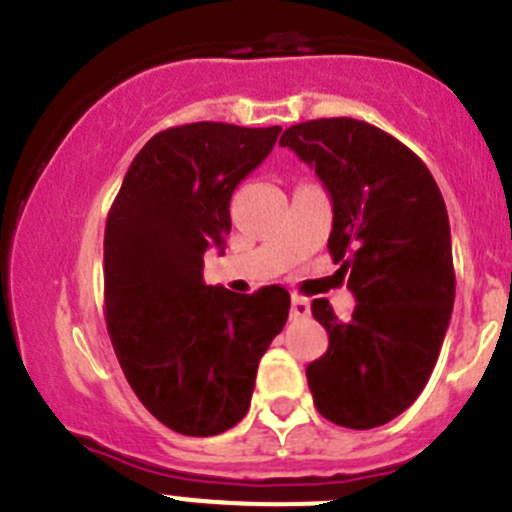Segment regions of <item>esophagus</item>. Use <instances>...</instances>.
Listing matches in <instances>:
<instances>
[{"label": "esophagus", "instance_id": "esophagus-1", "mask_svg": "<svg viewBox=\"0 0 512 512\" xmlns=\"http://www.w3.org/2000/svg\"><path fill=\"white\" fill-rule=\"evenodd\" d=\"M311 316V303L303 296H293L291 301V318H306Z\"/></svg>", "mask_w": 512, "mask_h": 512}]
</instances>
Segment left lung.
Here are the masks:
<instances>
[{
  "label": "left lung",
  "instance_id": "left-lung-1",
  "mask_svg": "<svg viewBox=\"0 0 512 512\" xmlns=\"http://www.w3.org/2000/svg\"><path fill=\"white\" fill-rule=\"evenodd\" d=\"M278 144L331 194L328 251L358 301L351 321L326 298L311 303L328 331V351L306 368L313 403L336 426H383L421 396L448 331L455 271L443 194L406 144L366 121H303Z\"/></svg>",
  "mask_w": 512,
  "mask_h": 512
}]
</instances>
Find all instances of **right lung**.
Returning <instances> with one entry per match:
<instances>
[{
	"mask_svg": "<svg viewBox=\"0 0 512 512\" xmlns=\"http://www.w3.org/2000/svg\"><path fill=\"white\" fill-rule=\"evenodd\" d=\"M281 126H171L146 141L106 216L104 318L146 411L181 435H219L246 416L258 361L286 326L283 286L204 283V251L231 231V194Z\"/></svg>",
	"mask_w": 512,
	"mask_h": 512,
	"instance_id": "right-lung-1",
	"label": "right lung"
}]
</instances>
